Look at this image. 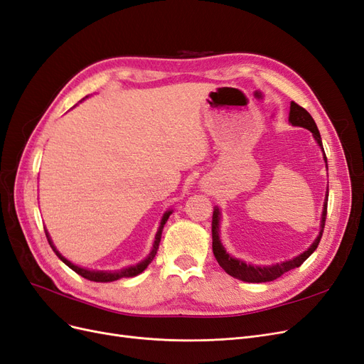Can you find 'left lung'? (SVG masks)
<instances>
[{
    "instance_id": "left-lung-1",
    "label": "left lung",
    "mask_w": 364,
    "mask_h": 364,
    "mask_svg": "<svg viewBox=\"0 0 364 364\" xmlns=\"http://www.w3.org/2000/svg\"><path fill=\"white\" fill-rule=\"evenodd\" d=\"M289 121L293 126H299V127H305L313 134L314 139L317 141V144L321 146L322 151V138L321 134H318V129L314 123L313 117L308 114L302 106H299L297 103L291 102L290 103V115H289ZM325 155V151H323ZM325 162H326V156ZM328 197V194H326ZM326 206H328V199H325L323 202V213H322V220H321V232H318L317 238L314 240V243L308 247L301 255H297L296 258L290 259V261H284L279 264H272V266H253V264H246L245 261L232 258L226 252V249L223 247L222 241H220V211L218 208H214L213 213V252L214 257L217 259V262L220 264L228 274L234 277L240 281L245 282H269V281H274L278 279L279 277H282L284 273L290 272L291 269L299 267L301 264L311 255V253L317 249L318 243H321V238L323 234V228H325V220H326Z\"/></svg>"
}]
</instances>
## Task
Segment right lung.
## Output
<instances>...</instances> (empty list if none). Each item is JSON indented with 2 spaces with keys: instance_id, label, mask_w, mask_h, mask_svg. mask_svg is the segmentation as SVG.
Wrapping results in <instances>:
<instances>
[{
  "instance_id": "1",
  "label": "right lung",
  "mask_w": 364,
  "mask_h": 364,
  "mask_svg": "<svg viewBox=\"0 0 364 364\" xmlns=\"http://www.w3.org/2000/svg\"><path fill=\"white\" fill-rule=\"evenodd\" d=\"M171 213H173L171 209H170V211H165V214H164V217H162V220H161V225H159V229H158V232H156V237H155V243H153V247H151V252L149 253V257H147L146 259H142L141 262H138L136 266H130V267L121 269V270H115V272L87 270V269H83V267H79V266H74V264H73L71 261H68L67 258L62 257L60 253H59V250H58L56 247H54L53 241H51V238H50V235H48V232H47V229H46V235H47V240H48V243H50L51 249L54 250V253H56V255H58L65 264H67V266H68L71 270H74L75 273H79L80 277H83V278H86V279H90V281H94V282H112V281H117V279H121V278L136 277V274H139L141 272H144V270L147 269V266L153 261V258H155L156 252H158V249H159V241H161V235H162V229H164V225L167 223V220H168V217H170Z\"/></svg>"
}]
</instances>
